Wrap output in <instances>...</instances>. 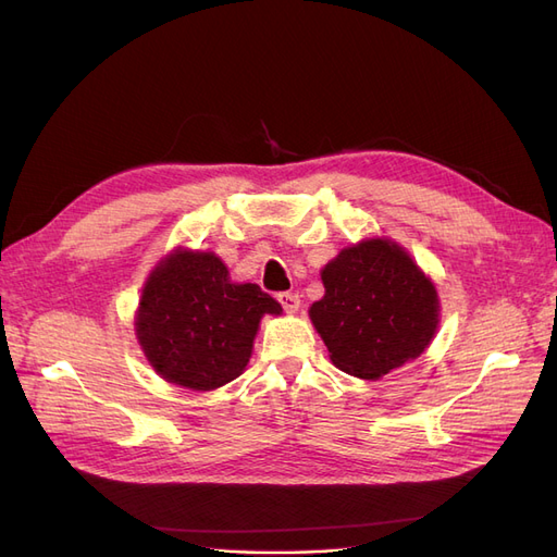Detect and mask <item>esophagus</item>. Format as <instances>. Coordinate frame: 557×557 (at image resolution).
I'll use <instances>...</instances> for the list:
<instances>
[{
  "label": "esophagus",
  "mask_w": 557,
  "mask_h": 557,
  "mask_svg": "<svg viewBox=\"0 0 557 557\" xmlns=\"http://www.w3.org/2000/svg\"><path fill=\"white\" fill-rule=\"evenodd\" d=\"M278 301L285 313H295L299 309V297L295 293H278Z\"/></svg>",
  "instance_id": "obj_1"
}]
</instances>
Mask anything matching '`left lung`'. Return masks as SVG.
I'll return each mask as SVG.
<instances>
[{"label": "left lung", "mask_w": 557, "mask_h": 557, "mask_svg": "<svg viewBox=\"0 0 557 557\" xmlns=\"http://www.w3.org/2000/svg\"><path fill=\"white\" fill-rule=\"evenodd\" d=\"M309 315L342 372L376 381L423 352L440 325L434 283L399 244L364 239L320 272Z\"/></svg>", "instance_id": "1"}]
</instances>
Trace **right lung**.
I'll use <instances>...</instances> for the list:
<instances>
[{"instance_id":"1","label":"right lung","mask_w":557,"mask_h":557,"mask_svg":"<svg viewBox=\"0 0 557 557\" xmlns=\"http://www.w3.org/2000/svg\"><path fill=\"white\" fill-rule=\"evenodd\" d=\"M281 311L260 285L232 283L213 252L176 248L150 272L134 330L164 381L205 393L244 372L262 315Z\"/></svg>"}]
</instances>
